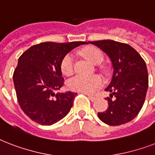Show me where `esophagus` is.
I'll list each match as a JSON object with an SVG mask.
<instances>
[{
    "label": "esophagus",
    "instance_id": "34e87169",
    "mask_svg": "<svg viewBox=\"0 0 155 155\" xmlns=\"http://www.w3.org/2000/svg\"><path fill=\"white\" fill-rule=\"evenodd\" d=\"M87 96L88 97L90 101H95L96 99H97V97H95V96H92V95H89V94H87Z\"/></svg>",
    "mask_w": 155,
    "mask_h": 155
}]
</instances>
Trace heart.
<instances>
[{"instance_id":"b5f03b06","label":"heart","mask_w":155,"mask_h":155,"mask_svg":"<svg viewBox=\"0 0 155 155\" xmlns=\"http://www.w3.org/2000/svg\"><path fill=\"white\" fill-rule=\"evenodd\" d=\"M83 57L87 58L93 64H99L103 61L104 54L99 49L94 47H84L80 51ZM61 71L66 76H70L74 71V61L70 54L66 55L61 62ZM101 79L98 75L75 76L68 83V88L71 91L92 93L101 85Z\"/></svg>"}]
</instances>
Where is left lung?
<instances>
[{
	"label": "left lung",
	"mask_w": 155,
	"mask_h": 155,
	"mask_svg": "<svg viewBox=\"0 0 155 155\" xmlns=\"http://www.w3.org/2000/svg\"><path fill=\"white\" fill-rule=\"evenodd\" d=\"M88 42L108 54L114 69L112 81L105 88L111 92L107 97L108 107L98 113V117L109 125L130 122L139 113L147 96L149 81L144 59L126 43L113 40Z\"/></svg>",
	"instance_id": "obj_1"
}]
</instances>
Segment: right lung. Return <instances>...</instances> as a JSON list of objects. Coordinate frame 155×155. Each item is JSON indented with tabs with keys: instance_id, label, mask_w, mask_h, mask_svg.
<instances>
[{
	"instance_id": "obj_1",
	"label": "right lung",
	"mask_w": 155,
	"mask_h": 155,
	"mask_svg": "<svg viewBox=\"0 0 155 155\" xmlns=\"http://www.w3.org/2000/svg\"><path fill=\"white\" fill-rule=\"evenodd\" d=\"M86 42H42L26 50L18 58L13 79L18 101L26 116L42 125L63 119L77 93H55L64 84L61 62L68 52Z\"/></svg>"
}]
</instances>
